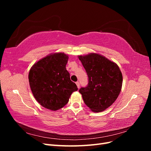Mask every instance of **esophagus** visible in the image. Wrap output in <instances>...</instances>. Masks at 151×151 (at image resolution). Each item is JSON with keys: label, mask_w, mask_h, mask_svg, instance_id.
<instances>
[{"label": "esophagus", "mask_w": 151, "mask_h": 151, "mask_svg": "<svg viewBox=\"0 0 151 151\" xmlns=\"http://www.w3.org/2000/svg\"><path fill=\"white\" fill-rule=\"evenodd\" d=\"M76 85H77V88H79V87H80V83H79V82H76Z\"/></svg>", "instance_id": "34e87169"}]
</instances>
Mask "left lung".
Listing matches in <instances>:
<instances>
[{"mask_svg": "<svg viewBox=\"0 0 151 151\" xmlns=\"http://www.w3.org/2000/svg\"><path fill=\"white\" fill-rule=\"evenodd\" d=\"M88 76V85L79 93L91 111L101 112L115 101L122 86L123 77L116 63L101 55L78 56Z\"/></svg>", "mask_w": 151, "mask_h": 151, "instance_id": "1", "label": "left lung"}]
</instances>
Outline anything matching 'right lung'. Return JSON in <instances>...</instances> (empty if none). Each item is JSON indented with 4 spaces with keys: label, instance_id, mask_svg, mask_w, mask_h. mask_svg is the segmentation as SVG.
Here are the masks:
<instances>
[{
    "label": "right lung",
    "instance_id": "1",
    "mask_svg": "<svg viewBox=\"0 0 151 151\" xmlns=\"http://www.w3.org/2000/svg\"><path fill=\"white\" fill-rule=\"evenodd\" d=\"M68 57L54 53L32 66L28 79L35 98L42 106L52 111L63 108L72 93L78 90L66 70Z\"/></svg>",
    "mask_w": 151,
    "mask_h": 151
}]
</instances>
